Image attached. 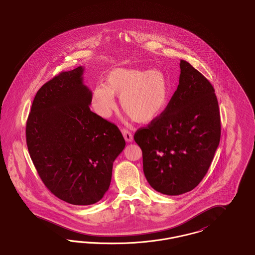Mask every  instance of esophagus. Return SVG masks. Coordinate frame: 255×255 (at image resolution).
<instances>
[{"label":"esophagus","mask_w":255,"mask_h":255,"mask_svg":"<svg viewBox=\"0 0 255 255\" xmlns=\"http://www.w3.org/2000/svg\"><path fill=\"white\" fill-rule=\"evenodd\" d=\"M122 132L125 140L127 142H132L133 141V134L130 131H128L127 129H122Z\"/></svg>","instance_id":"esophagus-1"}]
</instances>
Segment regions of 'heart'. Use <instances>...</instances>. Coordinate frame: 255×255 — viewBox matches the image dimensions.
I'll return each instance as SVG.
<instances>
[{
	"label": "heart",
	"mask_w": 255,
	"mask_h": 255,
	"mask_svg": "<svg viewBox=\"0 0 255 255\" xmlns=\"http://www.w3.org/2000/svg\"><path fill=\"white\" fill-rule=\"evenodd\" d=\"M170 85L166 74L158 69L150 71L116 68L104 78V85L92 92V106L100 117L108 118L121 97L122 110L135 122L149 123L165 109Z\"/></svg>",
	"instance_id": "1"
}]
</instances>
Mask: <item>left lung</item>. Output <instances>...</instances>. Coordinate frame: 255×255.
Masks as SVG:
<instances>
[{"mask_svg": "<svg viewBox=\"0 0 255 255\" xmlns=\"http://www.w3.org/2000/svg\"><path fill=\"white\" fill-rule=\"evenodd\" d=\"M180 68L179 85L165 110L133 135L142 150L147 182L170 196L191 191L201 182L221 137L214 88L188 62L181 60Z\"/></svg>", "mask_w": 255, "mask_h": 255, "instance_id": "8db88e82", "label": "left lung"}]
</instances>
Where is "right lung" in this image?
I'll return each instance as SVG.
<instances>
[{
    "instance_id": "1",
    "label": "right lung",
    "mask_w": 255,
    "mask_h": 255,
    "mask_svg": "<svg viewBox=\"0 0 255 255\" xmlns=\"http://www.w3.org/2000/svg\"><path fill=\"white\" fill-rule=\"evenodd\" d=\"M84 68L62 72L37 92L25 126L26 145L52 194L75 206L100 201L113 163L125 147L120 129L90 110Z\"/></svg>"
}]
</instances>
